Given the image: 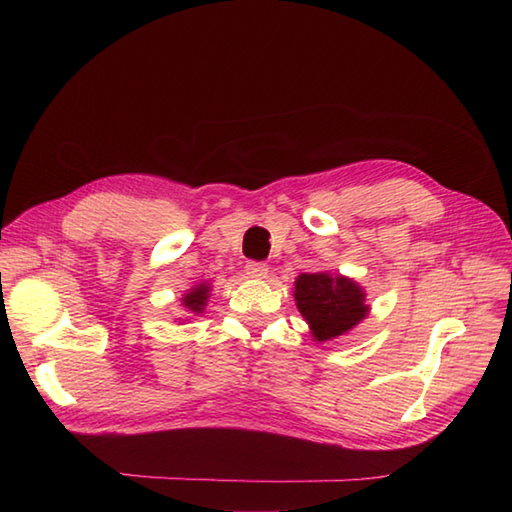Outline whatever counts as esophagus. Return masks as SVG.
Here are the masks:
<instances>
[{
  "instance_id": "34e87169",
  "label": "esophagus",
  "mask_w": 512,
  "mask_h": 512,
  "mask_svg": "<svg viewBox=\"0 0 512 512\" xmlns=\"http://www.w3.org/2000/svg\"><path fill=\"white\" fill-rule=\"evenodd\" d=\"M246 275L250 279H266L268 277V266L262 262H248L246 264Z\"/></svg>"
}]
</instances>
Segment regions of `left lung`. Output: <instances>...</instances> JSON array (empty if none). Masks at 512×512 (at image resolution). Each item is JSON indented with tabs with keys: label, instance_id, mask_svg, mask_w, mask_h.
Instances as JSON below:
<instances>
[{
	"label": "left lung",
	"instance_id": "1",
	"mask_svg": "<svg viewBox=\"0 0 512 512\" xmlns=\"http://www.w3.org/2000/svg\"><path fill=\"white\" fill-rule=\"evenodd\" d=\"M365 297L358 281L328 270L301 273L295 279L297 308L317 343L334 341L354 330L369 314Z\"/></svg>",
	"mask_w": 512,
	"mask_h": 512
}]
</instances>
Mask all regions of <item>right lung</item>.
Listing matches in <instances>:
<instances>
[{"label": "right lung", "instance_id": "obj_1", "mask_svg": "<svg viewBox=\"0 0 512 512\" xmlns=\"http://www.w3.org/2000/svg\"><path fill=\"white\" fill-rule=\"evenodd\" d=\"M209 297H211V284H209V281H204V284H198V286H193V288L184 292L182 308L191 312V314H198V317H200V314L206 308V301H209ZM189 319H184V321H189Z\"/></svg>", "mask_w": 512, "mask_h": 512}]
</instances>
